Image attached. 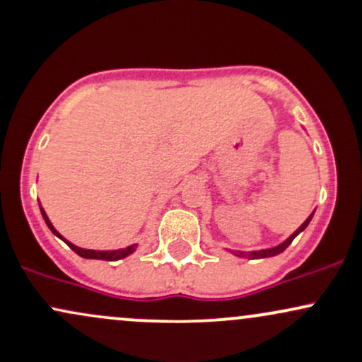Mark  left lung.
<instances>
[{
  "mask_svg": "<svg viewBox=\"0 0 362 362\" xmlns=\"http://www.w3.org/2000/svg\"><path fill=\"white\" fill-rule=\"evenodd\" d=\"M313 216H314V212L310 214L309 217H307V219L304 221V223H302V226L298 228L297 231H295L293 235H291L288 240H285V242H283L281 245H278V247L266 248V250H255V252H233V254H235V255H240V257H248V259H264V257H273V255L281 254V252L285 250V248L288 247V245H290L291 242H293L295 236H297L298 233H300V231H304V229L307 228V224H309V223H310V219H313Z\"/></svg>",
  "mask_w": 362,
  "mask_h": 362,
  "instance_id": "8db88e82",
  "label": "left lung"
}]
</instances>
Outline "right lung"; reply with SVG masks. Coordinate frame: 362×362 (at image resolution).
I'll list each match as a JSON object with an SVG mask.
<instances>
[{
  "label": "right lung",
  "mask_w": 362,
  "mask_h": 362,
  "mask_svg": "<svg viewBox=\"0 0 362 362\" xmlns=\"http://www.w3.org/2000/svg\"><path fill=\"white\" fill-rule=\"evenodd\" d=\"M40 209H41V214H42V219H45V223L48 224V228L52 229L53 235H57L58 238L64 240V242L67 243L69 247H71L72 250L76 252L77 255H81V257H84V259H100V260H119V259L127 257V255H131V254H133V252L136 250V245H131V247H126V248H119V250H86V248H79V247H76V245H74V243L67 242V240H65L64 236H62L60 233H58L57 229L53 228V224L49 223L48 216H46V212L42 211L41 205H40Z\"/></svg>",
  "instance_id": "right-lung-1"
}]
</instances>
